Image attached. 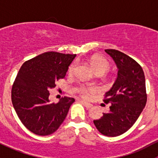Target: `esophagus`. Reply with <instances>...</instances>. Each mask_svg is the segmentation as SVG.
I'll return each instance as SVG.
<instances>
[{
    "mask_svg": "<svg viewBox=\"0 0 158 158\" xmlns=\"http://www.w3.org/2000/svg\"><path fill=\"white\" fill-rule=\"evenodd\" d=\"M81 102L83 104V106H85V108H87V109H90V108L92 107V105L90 104V103H88V102H85L84 101H81Z\"/></svg>",
    "mask_w": 158,
    "mask_h": 158,
    "instance_id": "obj_1",
    "label": "esophagus"
}]
</instances>
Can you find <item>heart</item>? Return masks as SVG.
Here are the masks:
<instances>
[{
  "label": "heart",
  "mask_w": 158,
  "mask_h": 158,
  "mask_svg": "<svg viewBox=\"0 0 158 158\" xmlns=\"http://www.w3.org/2000/svg\"><path fill=\"white\" fill-rule=\"evenodd\" d=\"M90 65L95 73H101L102 75L106 73V72L109 71V69H110L109 61L101 56L92 57L90 60ZM75 69H76V63H73L72 64H70L69 68H68V74H73ZM92 89L85 86V85H80L77 89L78 93L80 94L84 98L88 97V95L92 92Z\"/></svg>",
  "instance_id": "obj_1"
}]
</instances>
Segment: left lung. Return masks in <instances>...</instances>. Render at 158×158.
Returning <instances> with one entry per match:
<instances>
[{"label":"left lung","mask_w":158,"mask_h":158,"mask_svg":"<svg viewBox=\"0 0 158 158\" xmlns=\"http://www.w3.org/2000/svg\"><path fill=\"white\" fill-rule=\"evenodd\" d=\"M105 51L117 65L118 77L103 100L111 103L109 111L93 122L101 134L116 137L131 128L145 107V77L141 66L128 55L116 49Z\"/></svg>","instance_id":"obj_1"}]
</instances>
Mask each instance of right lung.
Here are the masks:
<instances>
[{
  "label": "right lung",
  "instance_id": "obj_1",
  "mask_svg": "<svg viewBox=\"0 0 158 158\" xmlns=\"http://www.w3.org/2000/svg\"><path fill=\"white\" fill-rule=\"evenodd\" d=\"M76 54L47 52L25 62L19 70L11 90V100L23 125L35 135L45 136L55 132L66 118L75 102L62 98L49 102V90L66 76Z\"/></svg>",
  "mask_w": 158,
  "mask_h": 158
}]
</instances>
